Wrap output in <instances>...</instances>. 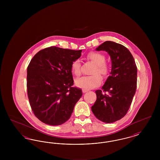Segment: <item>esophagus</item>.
<instances>
[{
  "instance_id": "esophagus-1",
  "label": "esophagus",
  "mask_w": 160,
  "mask_h": 160,
  "mask_svg": "<svg viewBox=\"0 0 160 160\" xmlns=\"http://www.w3.org/2000/svg\"><path fill=\"white\" fill-rule=\"evenodd\" d=\"M88 91V89H82V92H83V93L87 92Z\"/></svg>"
}]
</instances>
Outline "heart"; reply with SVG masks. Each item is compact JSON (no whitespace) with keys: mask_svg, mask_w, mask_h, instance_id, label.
<instances>
[{"mask_svg":"<svg viewBox=\"0 0 160 160\" xmlns=\"http://www.w3.org/2000/svg\"><path fill=\"white\" fill-rule=\"evenodd\" d=\"M86 58L95 64V67L92 71L93 74L77 78L75 81V84L79 88L92 89L98 86L102 83V77L99 75L100 74L104 77L108 76L110 67L105 61L106 56L104 54L97 52H91L87 54ZM71 68L74 76L79 77L81 75V63L78 59H76L71 63Z\"/></svg>","mask_w":160,"mask_h":160,"instance_id":"obj_1","label":"heart"}]
</instances>
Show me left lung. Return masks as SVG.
<instances>
[{
  "instance_id": "1",
  "label": "left lung",
  "mask_w": 160,
  "mask_h": 160,
  "mask_svg": "<svg viewBox=\"0 0 160 160\" xmlns=\"http://www.w3.org/2000/svg\"><path fill=\"white\" fill-rule=\"evenodd\" d=\"M96 50L110 56L112 71L102 86L97 90V100L92 106L93 113L105 123L116 122L125 116L137 87V69L132 55L125 46L107 41Z\"/></svg>"
}]
</instances>
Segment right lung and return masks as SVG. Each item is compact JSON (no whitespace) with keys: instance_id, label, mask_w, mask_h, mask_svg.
Wrapping results in <instances>:
<instances>
[{"instance_id":"1","label":"right lung","mask_w":160,"mask_h":160,"mask_svg":"<svg viewBox=\"0 0 160 160\" xmlns=\"http://www.w3.org/2000/svg\"><path fill=\"white\" fill-rule=\"evenodd\" d=\"M82 50L52 46L40 50L27 69V91L31 108L41 122L60 125L71 117L82 96L80 88L73 87L71 63Z\"/></svg>"}]
</instances>
